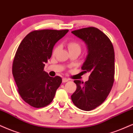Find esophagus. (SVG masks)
<instances>
[{"mask_svg": "<svg viewBox=\"0 0 133 133\" xmlns=\"http://www.w3.org/2000/svg\"><path fill=\"white\" fill-rule=\"evenodd\" d=\"M69 81V79L66 78H63V83H65V82H67Z\"/></svg>", "mask_w": 133, "mask_h": 133, "instance_id": "esophagus-1", "label": "esophagus"}]
</instances>
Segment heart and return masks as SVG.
<instances>
[{"label": "heart", "instance_id": "obj_1", "mask_svg": "<svg viewBox=\"0 0 133 133\" xmlns=\"http://www.w3.org/2000/svg\"><path fill=\"white\" fill-rule=\"evenodd\" d=\"M67 46H68V50L70 53H77L80 54L81 53L82 50V44L78 40H70V41L68 42V43H67ZM59 45H56L53 50V54L56 55L59 50Z\"/></svg>", "mask_w": 133, "mask_h": 133}]
</instances>
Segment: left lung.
Masks as SVG:
<instances>
[{
  "label": "left lung",
  "mask_w": 133,
  "mask_h": 133,
  "mask_svg": "<svg viewBox=\"0 0 133 133\" xmlns=\"http://www.w3.org/2000/svg\"><path fill=\"white\" fill-rule=\"evenodd\" d=\"M72 33L85 41L88 54L82 67L90 74L88 81L74 80L76 91L71 96L72 102L81 110L90 111L99 106L112 90L115 75V53L112 42L95 27L82 28Z\"/></svg>",
  "instance_id": "obj_1"
}]
</instances>
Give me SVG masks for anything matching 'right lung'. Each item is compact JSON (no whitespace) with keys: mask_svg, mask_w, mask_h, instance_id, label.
Returning a JSON list of instances; mask_svg holds the SVG:
<instances>
[{"mask_svg":"<svg viewBox=\"0 0 133 133\" xmlns=\"http://www.w3.org/2000/svg\"><path fill=\"white\" fill-rule=\"evenodd\" d=\"M69 30L33 31L22 40L13 62L12 74L23 101L35 108L48 105L62 83L59 76L50 77L44 69L53 46Z\"/></svg>","mask_w":133,"mask_h":133,"instance_id":"add662e5","label":"right lung"}]
</instances>
